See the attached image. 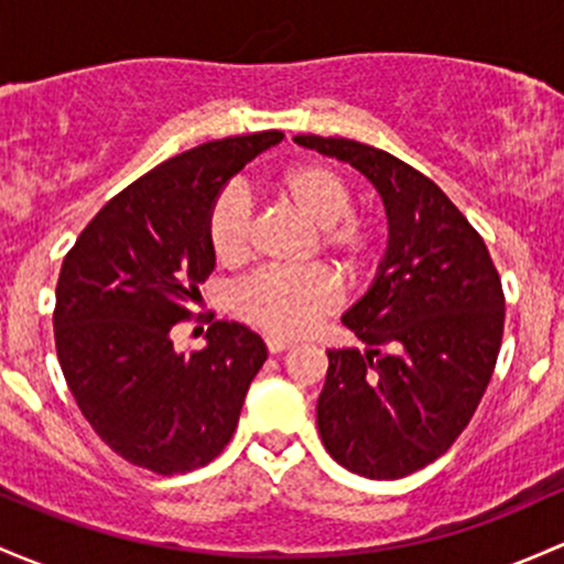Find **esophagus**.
Instances as JSON below:
<instances>
[{
	"label": "esophagus",
	"mask_w": 564,
	"mask_h": 564,
	"mask_svg": "<svg viewBox=\"0 0 564 564\" xmlns=\"http://www.w3.org/2000/svg\"><path fill=\"white\" fill-rule=\"evenodd\" d=\"M264 343H267V351L270 354H281V351H286V348H292V340H283V337H275V335H267Z\"/></svg>",
	"instance_id": "esophagus-1"
}]
</instances>
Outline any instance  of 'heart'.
<instances>
[{
  "instance_id": "obj_1",
  "label": "heart",
  "mask_w": 564,
  "mask_h": 564,
  "mask_svg": "<svg viewBox=\"0 0 564 564\" xmlns=\"http://www.w3.org/2000/svg\"><path fill=\"white\" fill-rule=\"evenodd\" d=\"M275 192L316 227V248L348 281L372 272L381 253L376 221L354 210L351 183L327 162H302L275 177ZM253 210L240 188L216 194L205 218V235L218 264L237 267L251 253ZM337 286L324 267L262 270L235 289L232 307L251 327L275 337H294L335 311Z\"/></svg>"
}]
</instances>
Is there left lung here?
I'll use <instances>...</instances> for the list:
<instances>
[{"label":"left lung","mask_w":564,"mask_h":564,"mask_svg":"<svg viewBox=\"0 0 564 564\" xmlns=\"http://www.w3.org/2000/svg\"><path fill=\"white\" fill-rule=\"evenodd\" d=\"M294 142L354 164L387 205V259L343 316L365 351L329 348L316 422L332 459L394 481L446 454L470 424L506 327L500 272L476 227L416 167L348 138Z\"/></svg>","instance_id":"8db88e82"}]
</instances>
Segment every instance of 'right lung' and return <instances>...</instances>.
<instances>
[{
  "label": "right lung",
  "mask_w": 564,
  "mask_h": 564,
  "mask_svg": "<svg viewBox=\"0 0 564 564\" xmlns=\"http://www.w3.org/2000/svg\"><path fill=\"white\" fill-rule=\"evenodd\" d=\"M283 132L203 142L118 192L64 257L53 337L64 381L99 437L173 476L216 459L264 365L257 332L210 322L203 351H175L216 257L205 218L218 188Z\"/></svg>",
  "instance_id": "1"
}]
</instances>
